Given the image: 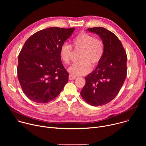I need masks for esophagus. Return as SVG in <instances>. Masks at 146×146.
I'll use <instances>...</instances> for the list:
<instances>
[{
	"instance_id": "obj_1",
	"label": "esophagus",
	"mask_w": 146,
	"mask_h": 146,
	"mask_svg": "<svg viewBox=\"0 0 146 146\" xmlns=\"http://www.w3.org/2000/svg\"><path fill=\"white\" fill-rule=\"evenodd\" d=\"M76 76H74L72 75V74H70V75L69 76V80H74V79H76Z\"/></svg>"
}]
</instances>
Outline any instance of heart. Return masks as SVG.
Here are the masks:
<instances>
[{"label": "heart", "instance_id": "obj_1", "mask_svg": "<svg viewBox=\"0 0 146 146\" xmlns=\"http://www.w3.org/2000/svg\"><path fill=\"white\" fill-rule=\"evenodd\" d=\"M72 46L76 51H81L80 62L73 64L68 71L73 76H81L88 73L92 68L100 63L105 51V44L99 38L82 32L76 35L72 40V46L64 43L59 49V56L64 64H69L73 53Z\"/></svg>", "mask_w": 146, "mask_h": 146}]
</instances>
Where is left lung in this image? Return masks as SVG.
<instances>
[{
  "mask_svg": "<svg viewBox=\"0 0 146 146\" xmlns=\"http://www.w3.org/2000/svg\"><path fill=\"white\" fill-rule=\"evenodd\" d=\"M98 35L105 44V51L96 68L86 78L80 94L93 106L111 102L119 93L127 74V55L121 41L111 31L102 28H88Z\"/></svg>",
  "mask_w": 146,
  "mask_h": 146,
  "instance_id": "1",
  "label": "left lung"
}]
</instances>
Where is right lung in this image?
Segmentation results:
<instances>
[{
  "instance_id": "add662e5",
  "label": "right lung",
  "mask_w": 146,
  "mask_h": 146,
  "mask_svg": "<svg viewBox=\"0 0 146 146\" xmlns=\"http://www.w3.org/2000/svg\"><path fill=\"white\" fill-rule=\"evenodd\" d=\"M74 30L51 27L37 32L25 41L18 56L17 74L30 100L46 103L63 90L69 73L62 65L59 49Z\"/></svg>"
}]
</instances>
